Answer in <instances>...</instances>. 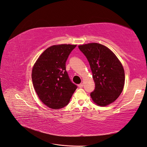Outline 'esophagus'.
I'll return each mask as SVG.
<instances>
[{
    "label": "esophagus",
    "instance_id": "1",
    "mask_svg": "<svg viewBox=\"0 0 147 147\" xmlns=\"http://www.w3.org/2000/svg\"><path fill=\"white\" fill-rule=\"evenodd\" d=\"M83 86H84V84H83V83H81V84H80L79 85V87L80 88H82Z\"/></svg>",
    "mask_w": 147,
    "mask_h": 147
}]
</instances>
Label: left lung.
Listing matches in <instances>:
<instances>
[{"instance_id": "obj_1", "label": "left lung", "mask_w": 147, "mask_h": 147, "mask_svg": "<svg viewBox=\"0 0 147 147\" xmlns=\"http://www.w3.org/2000/svg\"><path fill=\"white\" fill-rule=\"evenodd\" d=\"M89 61L95 82L90 93L93 102L106 106L118 98L125 85V71L116 55L107 47L97 43L79 45Z\"/></svg>"}]
</instances>
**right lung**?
<instances>
[{
    "mask_svg": "<svg viewBox=\"0 0 147 147\" xmlns=\"http://www.w3.org/2000/svg\"><path fill=\"white\" fill-rule=\"evenodd\" d=\"M76 45H55L46 49L32 69V81L39 99L53 109L67 106L77 89L66 71L65 63Z\"/></svg>",
    "mask_w": 147,
    "mask_h": 147,
    "instance_id": "right-lung-1",
    "label": "right lung"
}]
</instances>
